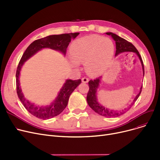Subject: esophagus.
I'll return each mask as SVG.
<instances>
[{"label": "esophagus", "mask_w": 160, "mask_h": 160, "mask_svg": "<svg viewBox=\"0 0 160 160\" xmlns=\"http://www.w3.org/2000/svg\"><path fill=\"white\" fill-rule=\"evenodd\" d=\"M82 82L87 83V82H88L89 79H88L87 77H83V78H82Z\"/></svg>", "instance_id": "1"}]
</instances>
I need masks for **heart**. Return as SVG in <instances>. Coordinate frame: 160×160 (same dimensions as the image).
<instances>
[{
    "label": "heart",
    "mask_w": 160,
    "mask_h": 160,
    "mask_svg": "<svg viewBox=\"0 0 160 160\" xmlns=\"http://www.w3.org/2000/svg\"><path fill=\"white\" fill-rule=\"evenodd\" d=\"M114 46L112 41L108 38L90 35L76 39L73 42L71 52L76 61L73 64L78 65V62H86L88 72L93 75L101 73L112 58Z\"/></svg>",
    "instance_id": "obj_1"
}]
</instances>
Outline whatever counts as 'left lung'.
<instances>
[{"mask_svg": "<svg viewBox=\"0 0 160 160\" xmlns=\"http://www.w3.org/2000/svg\"><path fill=\"white\" fill-rule=\"evenodd\" d=\"M107 34L108 35H110L112 37V38L114 40L115 42H116V56L118 55L120 53L122 52H135L138 56L139 58V59L141 62V65L142 67V70H143V76L144 74V64L141 58V56L139 54V52H138V50L136 49V48L131 43L129 42L128 41L126 40H125L123 38L120 37L119 36H118L117 34H114L113 32H106ZM101 77L97 78L95 80H89L88 82L89 84V91L87 95V102L88 105L93 109L95 112L97 114H99L101 116H105L107 118H115L123 114H124L126 112H127L129 109L134 105L135 102L137 100V99L139 97L141 91H142V88H141L140 92L138 93L137 96L135 97V98L133 101V102H131L129 107L128 108H124V110H110L107 108H105V107H103L97 101V89L98 88L99 86V83H100V79Z\"/></svg>", "mask_w": 160, "mask_h": 160, "instance_id": "1", "label": "left lung"}]
</instances>
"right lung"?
<instances>
[{
  "label": "right lung",
  "mask_w": 160,
  "mask_h": 160,
  "mask_svg": "<svg viewBox=\"0 0 160 160\" xmlns=\"http://www.w3.org/2000/svg\"><path fill=\"white\" fill-rule=\"evenodd\" d=\"M79 34V32L61 34H58V35L48 36L36 40L28 46L23 54L16 71V90L18 96L21 102H22L27 111L34 116L40 119L47 120L59 115L66 108L69 97L82 81L80 79L76 80H67L61 89L57 98L52 102L50 105L45 107L37 106L25 99L20 87L19 80V74L24 62L32 57L34 54L45 48L59 51L65 55L67 48L71 41V39L75 38Z\"/></svg>",
  "instance_id": "add662e5"
}]
</instances>
